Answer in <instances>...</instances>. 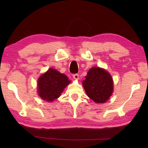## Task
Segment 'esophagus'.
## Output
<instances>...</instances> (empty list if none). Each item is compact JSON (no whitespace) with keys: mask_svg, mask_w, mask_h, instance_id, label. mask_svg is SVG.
<instances>
[{"mask_svg":"<svg viewBox=\"0 0 148 148\" xmlns=\"http://www.w3.org/2000/svg\"><path fill=\"white\" fill-rule=\"evenodd\" d=\"M73 77L75 79H78L79 78V75L77 74H73Z\"/></svg>","mask_w":148,"mask_h":148,"instance_id":"34e87169","label":"esophagus"}]
</instances>
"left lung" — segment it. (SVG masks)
Segmentation results:
<instances>
[{"label": "left lung", "mask_w": 148, "mask_h": 148, "mask_svg": "<svg viewBox=\"0 0 148 148\" xmlns=\"http://www.w3.org/2000/svg\"><path fill=\"white\" fill-rule=\"evenodd\" d=\"M82 84L87 96L97 103H104L113 92L112 76L99 67L90 69Z\"/></svg>", "instance_id": "obj_1"}]
</instances>
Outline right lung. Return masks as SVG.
Returning a JSON list of instances; mask_svg holds the SVG:
<instances>
[{
	"instance_id": "add662e5",
	"label": "right lung",
	"mask_w": 148,
	"mask_h": 148,
	"mask_svg": "<svg viewBox=\"0 0 148 148\" xmlns=\"http://www.w3.org/2000/svg\"><path fill=\"white\" fill-rule=\"evenodd\" d=\"M71 81L63 74L56 70L49 69L38 80V91L41 98L52 102L59 97L63 89Z\"/></svg>"
}]
</instances>
